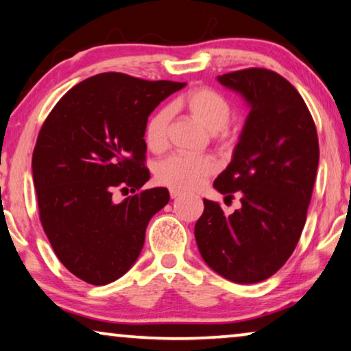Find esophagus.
I'll use <instances>...</instances> for the list:
<instances>
[{
	"mask_svg": "<svg viewBox=\"0 0 351 351\" xmlns=\"http://www.w3.org/2000/svg\"><path fill=\"white\" fill-rule=\"evenodd\" d=\"M169 194H171V197H172V199H177V197H180V196H182V191H179V190H174V188H171V190H169Z\"/></svg>",
	"mask_w": 351,
	"mask_h": 351,
	"instance_id": "34e87169",
	"label": "esophagus"
}]
</instances>
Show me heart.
I'll list each match as a JSON object with an SVG mask.
<instances>
[{"label": "heart", "instance_id": "heart-1", "mask_svg": "<svg viewBox=\"0 0 351 351\" xmlns=\"http://www.w3.org/2000/svg\"><path fill=\"white\" fill-rule=\"evenodd\" d=\"M177 106L186 110L193 119H196L207 132L217 134L228 128L232 108L229 101L217 90L197 88L188 93L177 101ZM172 117L171 108H161L150 117L145 125V145L152 152L166 149L169 139V122ZM218 163L208 155L190 157V155H171L155 165V179L161 185L174 190H194L201 186L208 176L217 172Z\"/></svg>", "mask_w": 351, "mask_h": 351}]
</instances>
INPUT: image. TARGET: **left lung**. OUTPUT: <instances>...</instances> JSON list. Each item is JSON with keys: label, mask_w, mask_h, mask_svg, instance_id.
I'll return each instance as SVG.
<instances>
[{"label": "left lung", "mask_w": 351, "mask_h": 351, "mask_svg": "<svg viewBox=\"0 0 351 351\" xmlns=\"http://www.w3.org/2000/svg\"><path fill=\"white\" fill-rule=\"evenodd\" d=\"M250 106L232 160L213 186L241 207L224 215L204 199L194 237L204 262L237 284L261 282L292 256L319 168L315 123L292 84L267 69L219 75Z\"/></svg>", "instance_id": "1"}]
</instances>
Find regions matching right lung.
I'll return each instance as SVG.
<instances>
[{
    "mask_svg": "<svg viewBox=\"0 0 351 351\" xmlns=\"http://www.w3.org/2000/svg\"><path fill=\"white\" fill-rule=\"evenodd\" d=\"M186 83L106 72L73 86L42 125L32 152L40 223L59 261L94 285L123 276L138 261L150 218L169 202L166 188L141 186L147 119ZM116 187L135 194L114 203Z\"/></svg>",
    "mask_w": 351,
    "mask_h": 351,
    "instance_id": "1",
    "label": "right lung"
}]
</instances>
